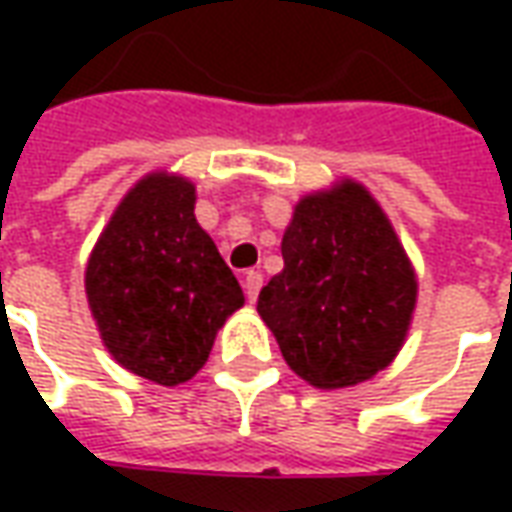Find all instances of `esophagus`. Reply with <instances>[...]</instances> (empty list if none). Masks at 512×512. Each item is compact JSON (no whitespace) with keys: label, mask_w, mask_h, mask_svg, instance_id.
<instances>
[{"label":"esophagus","mask_w":512,"mask_h":512,"mask_svg":"<svg viewBox=\"0 0 512 512\" xmlns=\"http://www.w3.org/2000/svg\"><path fill=\"white\" fill-rule=\"evenodd\" d=\"M227 233H230V235H238V233H235V227H233V222L227 224Z\"/></svg>","instance_id":"1"}]
</instances>
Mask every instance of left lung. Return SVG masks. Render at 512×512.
Here are the masks:
<instances>
[{
    "label": "left lung",
    "mask_w": 512,
    "mask_h": 512,
    "mask_svg": "<svg viewBox=\"0 0 512 512\" xmlns=\"http://www.w3.org/2000/svg\"><path fill=\"white\" fill-rule=\"evenodd\" d=\"M194 186L147 175L117 205L84 271L101 340L120 365L161 386L189 381L244 293L194 216Z\"/></svg>",
    "instance_id": "8db88e82"
}]
</instances>
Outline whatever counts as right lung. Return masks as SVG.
I'll return each mask as SVG.
<instances>
[{
	"label": "right lung",
	"instance_id": "obj_1",
	"mask_svg": "<svg viewBox=\"0 0 512 512\" xmlns=\"http://www.w3.org/2000/svg\"><path fill=\"white\" fill-rule=\"evenodd\" d=\"M285 268L257 296L290 370L318 389L362 384L406 340L417 277L359 183L310 194L282 238Z\"/></svg>",
	"mask_w": 512,
	"mask_h": 512
}]
</instances>
